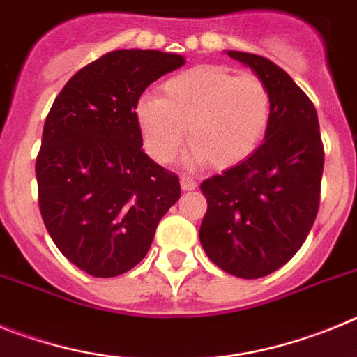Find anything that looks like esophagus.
<instances>
[{
  "instance_id": "obj_1",
  "label": "esophagus",
  "mask_w": 357,
  "mask_h": 357,
  "mask_svg": "<svg viewBox=\"0 0 357 357\" xmlns=\"http://www.w3.org/2000/svg\"><path fill=\"white\" fill-rule=\"evenodd\" d=\"M181 188L182 191H193V189H197V181H193V178L188 175L181 176Z\"/></svg>"
}]
</instances>
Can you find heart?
Segmentation results:
<instances>
[{
    "mask_svg": "<svg viewBox=\"0 0 357 357\" xmlns=\"http://www.w3.org/2000/svg\"><path fill=\"white\" fill-rule=\"evenodd\" d=\"M135 118L148 153L159 162L175 159L185 130L191 159L225 169L250 157L264 139L272 94L252 73L198 66L168 78L159 98L141 100Z\"/></svg>",
    "mask_w": 357,
    "mask_h": 357,
    "instance_id": "b5f03b06",
    "label": "heart"
}]
</instances>
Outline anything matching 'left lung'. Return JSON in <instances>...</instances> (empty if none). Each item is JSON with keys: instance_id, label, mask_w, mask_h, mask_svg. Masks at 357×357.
<instances>
[{"instance_id": "8db88e82", "label": "left lung", "mask_w": 357, "mask_h": 357, "mask_svg": "<svg viewBox=\"0 0 357 357\" xmlns=\"http://www.w3.org/2000/svg\"><path fill=\"white\" fill-rule=\"evenodd\" d=\"M227 55L248 66L272 94V119L257 150L202 182L207 213L200 243L223 272L259 279L298 252L320 206L324 144L317 109L284 69L245 52Z\"/></svg>"}]
</instances>
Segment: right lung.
I'll use <instances>...</instances> for the list:
<instances>
[{"label": "right lung", "mask_w": 357, "mask_h": 357, "mask_svg": "<svg viewBox=\"0 0 357 357\" xmlns=\"http://www.w3.org/2000/svg\"><path fill=\"white\" fill-rule=\"evenodd\" d=\"M157 50H116L69 78L44 123L36 176L56 248L93 277L143 261L181 182L143 151L135 109L151 82L184 66Z\"/></svg>", "instance_id": "1"}]
</instances>
